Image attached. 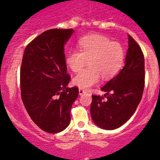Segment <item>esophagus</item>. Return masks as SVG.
Wrapping results in <instances>:
<instances>
[{"instance_id": "esophagus-1", "label": "esophagus", "mask_w": 160, "mask_h": 160, "mask_svg": "<svg viewBox=\"0 0 160 160\" xmlns=\"http://www.w3.org/2000/svg\"><path fill=\"white\" fill-rule=\"evenodd\" d=\"M86 93H87V92H86L85 90H82V89H79V95L80 96H82L83 94H84Z\"/></svg>"}]
</instances>
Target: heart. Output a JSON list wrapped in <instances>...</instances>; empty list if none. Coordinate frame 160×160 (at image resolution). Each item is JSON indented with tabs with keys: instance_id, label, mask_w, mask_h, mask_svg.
I'll return each instance as SVG.
<instances>
[{
	"instance_id": "b5f03b06",
	"label": "heart",
	"mask_w": 160,
	"mask_h": 160,
	"mask_svg": "<svg viewBox=\"0 0 160 160\" xmlns=\"http://www.w3.org/2000/svg\"><path fill=\"white\" fill-rule=\"evenodd\" d=\"M78 50H71L66 57V64L73 72L87 65L89 67L79 72L73 80L79 88L88 90L100 82V77L108 80L117 74L122 66L124 50L118 42L111 41L103 35L86 36L79 41Z\"/></svg>"
}]
</instances>
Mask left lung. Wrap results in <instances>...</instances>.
I'll return each instance as SVG.
<instances>
[{"mask_svg": "<svg viewBox=\"0 0 160 160\" xmlns=\"http://www.w3.org/2000/svg\"><path fill=\"white\" fill-rule=\"evenodd\" d=\"M125 65L116 77L101 88L104 97L92 96L90 114L100 128L112 130L129 120L142 99L145 79V61L142 50L129 35ZM111 93L110 94L108 93Z\"/></svg>", "mask_w": 160, "mask_h": 160, "instance_id": "1", "label": "left lung"}]
</instances>
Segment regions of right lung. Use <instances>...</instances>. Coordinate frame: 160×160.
I'll return each instance as SVG.
<instances>
[{
    "instance_id": "right-lung-1",
    "label": "right lung",
    "mask_w": 160,
    "mask_h": 160,
    "mask_svg": "<svg viewBox=\"0 0 160 160\" xmlns=\"http://www.w3.org/2000/svg\"><path fill=\"white\" fill-rule=\"evenodd\" d=\"M73 29H50L25 48L21 67V98L31 120L43 131L57 133L70 122V110L79 94L67 87L64 45Z\"/></svg>"
}]
</instances>
